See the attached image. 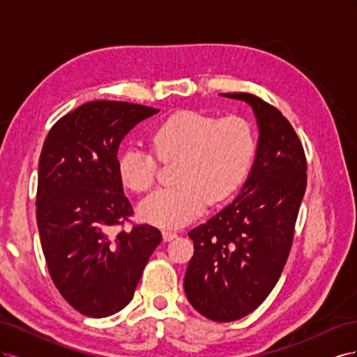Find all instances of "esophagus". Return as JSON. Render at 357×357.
I'll return each mask as SVG.
<instances>
[{"label":"esophagus","instance_id":"obj_1","mask_svg":"<svg viewBox=\"0 0 357 357\" xmlns=\"http://www.w3.org/2000/svg\"><path fill=\"white\" fill-rule=\"evenodd\" d=\"M162 238H164V241H171V240L177 238V234L172 232V231H164V232H162Z\"/></svg>","mask_w":357,"mask_h":357}]
</instances>
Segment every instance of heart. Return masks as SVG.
<instances>
[{
  "mask_svg": "<svg viewBox=\"0 0 357 357\" xmlns=\"http://www.w3.org/2000/svg\"><path fill=\"white\" fill-rule=\"evenodd\" d=\"M153 152L162 162H177L176 186L160 189L138 207L139 218L178 228L193 220L205 204L228 199L244 181L256 152L250 123L236 116L215 119L198 112H178L150 134ZM119 177L134 192L153 186L158 162L139 147H128L117 160Z\"/></svg>",
  "mask_w": 357,
  "mask_h": 357,
  "instance_id": "1",
  "label": "heart"
}]
</instances>
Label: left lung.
Wrapping results in <instances>:
<instances>
[{
  "label": "left lung",
  "mask_w": 357,
  "mask_h": 357,
  "mask_svg": "<svg viewBox=\"0 0 357 357\" xmlns=\"http://www.w3.org/2000/svg\"><path fill=\"white\" fill-rule=\"evenodd\" d=\"M252 107L259 128L253 165L236 198L189 231L195 252L185 294L199 314L234 321L277 284L307 188L304 149L287 119L252 93H220Z\"/></svg>",
  "instance_id": "1"
}]
</instances>
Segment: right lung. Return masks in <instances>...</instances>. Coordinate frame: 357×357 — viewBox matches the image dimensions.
Segmentation results:
<instances>
[{"instance_id": "obj_1", "label": "right lung", "mask_w": 357, "mask_h": 357, "mask_svg": "<svg viewBox=\"0 0 357 357\" xmlns=\"http://www.w3.org/2000/svg\"><path fill=\"white\" fill-rule=\"evenodd\" d=\"M159 110L122 101L86 102L52 126L38 160L37 225L49 274L68 304L88 317H109L131 302L144 266L162 241L135 225L117 169L131 129Z\"/></svg>"}]
</instances>
